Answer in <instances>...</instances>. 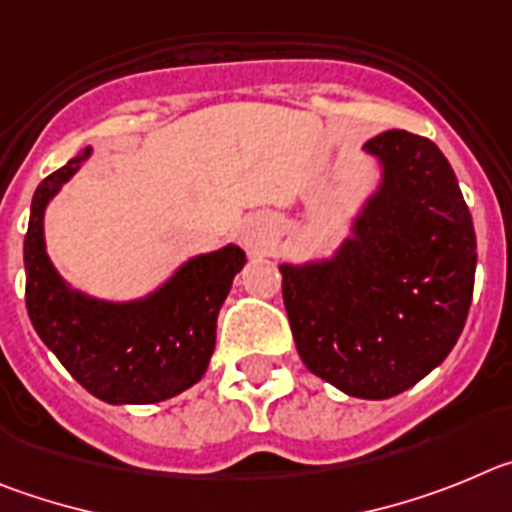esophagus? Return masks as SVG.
I'll list each match as a JSON object with an SVG mask.
<instances>
[{"mask_svg": "<svg viewBox=\"0 0 512 512\" xmlns=\"http://www.w3.org/2000/svg\"><path fill=\"white\" fill-rule=\"evenodd\" d=\"M242 239H245V245L255 247L257 242H260V229H257L255 224H250V227H245V232H242Z\"/></svg>", "mask_w": 512, "mask_h": 512, "instance_id": "esophagus-1", "label": "esophagus"}]
</instances>
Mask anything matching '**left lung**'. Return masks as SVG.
<instances>
[{"label": "left lung", "mask_w": 512, "mask_h": 512, "mask_svg": "<svg viewBox=\"0 0 512 512\" xmlns=\"http://www.w3.org/2000/svg\"><path fill=\"white\" fill-rule=\"evenodd\" d=\"M375 188L329 257L280 262L303 365L352 398L385 400L449 357L467 321L477 237L457 176L426 137L362 145Z\"/></svg>", "instance_id": "8db88e82"}]
</instances>
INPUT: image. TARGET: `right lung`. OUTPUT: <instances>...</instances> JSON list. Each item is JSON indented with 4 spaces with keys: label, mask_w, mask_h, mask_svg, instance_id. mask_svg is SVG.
<instances>
[{
    "label": "right lung",
    "mask_w": 512,
    "mask_h": 512,
    "mask_svg": "<svg viewBox=\"0 0 512 512\" xmlns=\"http://www.w3.org/2000/svg\"><path fill=\"white\" fill-rule=\"evenodd\" d=\"M94 153L86 147L32 196L25 234V303L45 347L91 395L112 405H150L183 393L209 370L216 319L245 267L242 247L188 257L147 296H91L68 283L45 245V211Z\"/></svg>",
    "instance_id": "right-lung-1"
}]
</instances>
